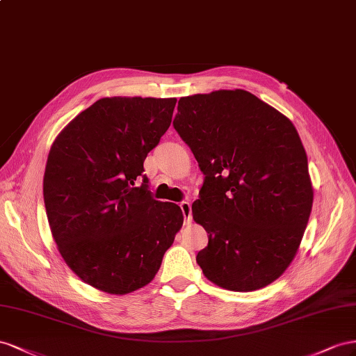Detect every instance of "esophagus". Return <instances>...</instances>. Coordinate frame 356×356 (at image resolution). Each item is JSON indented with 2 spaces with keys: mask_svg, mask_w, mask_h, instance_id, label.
Here are the masks:
<instances>
[{
  "mask_svg": "<svg viewBox=\"0 0 356 356\" xmlns=\"http://www.w3.org/2000/svg\"><path fill=\"white\" fill-rule=\"evenodd\" d=\"M180 209H181V213H184V218H185V222H191L192 219V215H191V202L189 201H181L180 202Z\"/></svg>",
  "mask_w": 356,
  "mask_h": 356,
  "instance_id": "34e87169",
  "label": "esophagus"
}]
</instances>
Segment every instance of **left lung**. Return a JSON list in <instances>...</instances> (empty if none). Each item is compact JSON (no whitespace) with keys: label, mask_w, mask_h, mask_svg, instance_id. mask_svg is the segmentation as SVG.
Wrapping results in <instances>:
<instances>
[{"label":"left lung","mask_w":356,"mask_h":356,"mask_svg":"<svg viewBox=\"0 0 356 356\" xmlns=\"http://www.w3.org/2000/svg\"><path fill=\"white\" fill-rule=\"evenodd\" d=\"M172 125L206 176L192 204L209 237L202 274L228 291L266 288L296 258L313 204L296 127L243 89L181 97Z\"/></svg>","instance_id":"obj_1"}]
</instances>
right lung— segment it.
<instances>
[{
  "instance_id": "add662e5",
  "label": "right lung",
  "mask_w": 356,
  "mask_h": 356,
  "mask_svg": "<svg viewBox=\"0 0 356 356\" xmlns=\"http://www.w3.org/2000/svg\"><path fill=\"white\" fill-rule=\"evenodd\" d=\"M176 101L101 98L50 147L43 179L50 232L71 271L98 291L125 296L146 286L184 225L180 207L152 198L143 175Z\"/></svg>"
}]
</instances>
